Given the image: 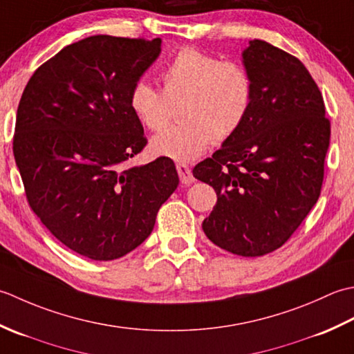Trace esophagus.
Listing matches in <instances>:
<instances>
[{
  "label": "esophagus",
  "mask_w": 354,
  "mask_h": 354,
  "mask_svg": "<svg viewBox=\"0 0 354 354\" xmlns=\"http://www.w3.org/2000/svg\"><path fill=\"white\" fill-rule=\"evenodd\" d=\"M177 172L180 176V182H182L183 185H192L194 182H196V178H194L192 172H191V168L187 167L186 163H177Z\"/></svg>",
  "instance_id": "1"
}]
</instances>
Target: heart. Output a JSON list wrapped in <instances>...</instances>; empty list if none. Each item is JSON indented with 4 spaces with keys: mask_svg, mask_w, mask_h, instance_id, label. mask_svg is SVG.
Segmentation results:
<instances>
[{
    "mask_svg": "<svg viewBox=\"0 0 354 354\" xmlns=\"http://www.w3.org/2000/svg\"><path fill=\"white\" fill-rule=\"evenodd\" d=\"M162 91L137 82L129 108L149 131L169 124L171 105L180 102L178 125L151 140L154 154L178 162L200 157L215 142L227 140L246 120L254 100V79L236 61H221L196 47H183L160 71Z\"/></svg>",
    "mask_w": 354,
    "mask_h": 354,
    "instance_id": "b5f03b06",
    "label": "heart"
}]
</instances>
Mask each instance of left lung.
<instances>
[{
    "label": "left lung",
    "instance_id": "1",
    "mask_svg": "<svg viewBox=\"0 0 354 354\" xmlns=\"http://www.w3.org/2000/svg\"><path fill=\"white\" fill-rule=\"evenodd\" d=\"M254 100L238 131L192 174L217 192L206 236L241 257H263L292 236L321 196L330 120L297 56L261 39L243 52Z\"/></svg>",
    "mask_w": 354,
    "mask_h": 354
}]
</instances>
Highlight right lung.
Masks as SVG:
<instances>
[{"instance_id":"add662e5","label":"right lung","mask_w":354,"mask_h":354,"mask_svg":"<svg viewBox=\"0 0 354 354\" xmlns=\"http://www.w3.org/2000/svg\"><path fill=\"white\" fill-rule=\"evenodd\" d=\"M160 44L90 36L36 68L19 100L13 156L28 205L62 244L96 261L145 241L178 186L168 157L127 167L148 143L129 93Z\"/></svg>"}]
</instances>
